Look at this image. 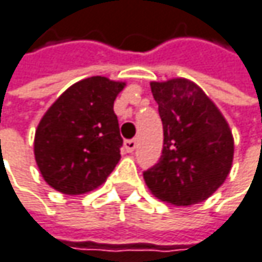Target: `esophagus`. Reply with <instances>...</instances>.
<instances>
[{
	"label": "esophagus",
	"instance_id": "esophagus-1",
	"mask_svg": "<svg viewBox=\"0 0 262 262\" xmlns=\"http://www.w3.org/2000/svg\"><path fill=\"white\" fill-rule=\"evenodd\" d=\"M136 149V141L135 139H129V141H124V151L126 152H133Z\"/></svg>",
	"mask_w": 262,
	"mask_h": 262
}]
</instances>
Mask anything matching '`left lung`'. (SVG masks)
Listing matches in <instances>:
<instances>
[{"mask_svg": "<svg viewBox=\"0 0 262 262\" xmlns=\"http://www.w3.org/2000/svg\"><path fill=\"white\" fill-rule=\"evenodd\" d=\"M163 121V155L143 173L154 196L177 207L208 199L227 179L234 141L229 123L189 79L151 82Z\"/></svg>", "mask_w": 262, "mask_h": 262, "instance_id": "left-lung-1", "label": "left lung"}]
</instances>
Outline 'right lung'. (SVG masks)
<instances>
[{
	"label": "right lung",
	"instance_id": "1",
	"mask_svg": "<svg viewBox=\"0 0 262 262\" xmlns=\"http://www.w3.org/2000/svg\"><path fill=\"white\" fill-rule=\"evenodd\" d=\"M124 82L92 76L66 89L40 119L33 152L43 180L66 195L101 186L120 161L114 101Z\"/></svg>",
	"mask_w": 262,
	"mask_h": 262
}]
</instances>
